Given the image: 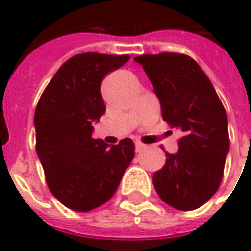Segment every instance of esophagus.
Wrapping results in <instances>:
<instances>
[{
    "mask_svg": "<svg viewBox=\"0 0 251 251\" xmlns=\"http://www.w3.org/2000/svg\"><path fill=\"white\" fill-rule=\"evenodd\" d=\"M135 149H137V152H142V151H145L146 149V145L141 144V142H137V144H135Z\"/></svg>",
    "mask_w": 251,
    "mask_h": 251,
    "instance_id": "obj_1",
    "label": "esophagus"
}]
</instances>
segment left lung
<instances>
[{
	"mask_svg": "<svg viewBox=\"0 0 251 251\" xmlns=\"http://www.w3.org/2000/svg\"><path fill=\"white\" fill-rule=\"evenodd\" d=\"M161 106L163 120L182 131L178 152L153 174L160 199L171 207L191 211L203 206L221 184L229 152L228 117L208 77L192 58L181 53L141 55Z\"/></svg>",
	"mask_w": 251,
	"mask_h": 251,
	"instance_id": "obj_1",
	"label": "left lung"
}]
</instances>
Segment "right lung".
I'll list each match as a JSON object with an SVG mask.
<instances>
[{"instance_id":"right-lung-1","label":"right lung","mask_w":251,"mask_h":251,"mask_svg":"<svg viewBox=\"0 0 251 251\" xmlns=\"http://www.w3.org/2000/svg\"><path fill=\"white\" fill-rule=\"evenodd\" d=\"M128 55L87 52L65 62L43 92L34 113L37 156L48 188L75 211L105 204L134 159L135 145L94 139V123L105 114L100 84L107 73L128 62Z\"/></svg>"}]
</instances>
